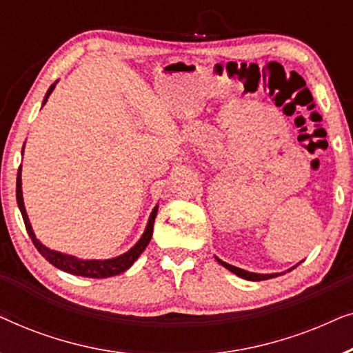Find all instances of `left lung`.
I'll list each match as a JSON object with an SVG mask.
<instances>
[{"mask_svg":"<svg viewBox=\"0 0 353 353\" xmlns=\"http://www.w3.org/2000/svg\"><path fill=\"white\" fill-rule=\"evenodd\" d=\"M216 262L223 265L226 270H230V272H233L234 274H238V276L248 279V281H263V279H270V278H276L278 274L281 273H273V274H259V273H250V272H245V270H241L238 267H233V265L226 263V262H221L220 259H216Z\"/></svg>","mask_w":353,"mask_h":353,"instance_id":"1","label":"left lung"}]
</instances>
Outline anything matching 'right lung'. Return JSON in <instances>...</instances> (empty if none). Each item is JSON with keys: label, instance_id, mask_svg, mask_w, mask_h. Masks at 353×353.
<instances>
[{"label": "right lung", "instance_id": "add662e5", "mask_svg": "<svg viewBox=\"0 0 353 353\" xmlns=\"http://www.w3.org/2000/svg\"><path fill=\"white\" fill-rule=\"evenodd\" d=\"M54 86H56V83L51 85V88L48 90L46 98H45V101H43V104H45L46 101H48V96L52 93ZM16 197H17L19 209H21L23 223H26L27 233H28V236H30L32 243L35 244V248L38 249V252H40L43 257H45L51 265H54L56 268L64 270V272H67V273L77 274V276H86V278H109V276H115V274L123 273L125 270H128L130 267H132V265L134 263V260H137L139 255L143 254V250L148 248L149 241H151V238H152L154 220H156V215H157V207H154L152 214H151V216H149L146 231H144V234L141 236V239H139L138 243L134 244L133 248L128 250V252L119 255V257H115V259H108V260H80V259H77V257H72V255L61 254V252H56V250L48 249L46 245H43L40 241L37 239V236H35V233H33V230H32L30 221H28V216H27V212H26V205H23L21 168H19V172H17Z\"/></svg>", "mask_w": 353, "mask_h": 353}]
</instances>
